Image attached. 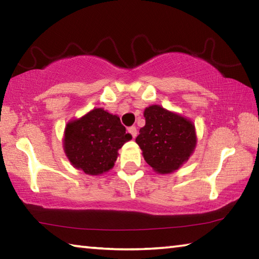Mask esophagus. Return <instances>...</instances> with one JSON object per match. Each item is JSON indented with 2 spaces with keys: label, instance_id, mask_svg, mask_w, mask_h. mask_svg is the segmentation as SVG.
Here are the masks:
<instances>
[{
  "label": "esophagus",
  "instance_id": "34e87169",
  "mask_svg": "<svg viewBox=\"0 0 259 259\" xmlns=\"http://www.w3.org/2000/svg\"><path fill=\"white\" fill-rule=\"evenodd\" d=\"M129 133L131 134V136H133V138L137 137V128H136V126H130Z\"/></svg>",
  "mask_w": 259,
  "mask_h": 259
}]
</instances>
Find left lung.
<instances>
[{"instance_id": "8db88e82", "label": "left lung", "mask_w": 259, "mask_h": 259, "mask_svg": "<svg viewBox=\"0 0 259 259\" xmlns=\"http://www.w3.org/2000/svg\"><path fill=\"white\" fill-rule=\"evenodd\" d=\"M145 125L136 138L147 164L155 172H175L194 153L198 137L193 121L160 105L144 111Z\"/></svg>"}]
</instances>
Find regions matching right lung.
<instances>
[{
  "label": "right lung",
  "instance_id": "1",
  "mask_svg": "<svg viewBox=\"0 0 259 259\" xmlns=\"http://www.w3.org/2000/svg\"><path fill=\"white\" fill-rule=\"evenodd\" d=\"M133 139L120 117L103 107L94 108L67 122L64 131L65 155L74 168L90 176L111 170L124 143Z\"/></svg>",
  "mask_w": 259,
  "mask_h": 259
}]
</instances>
